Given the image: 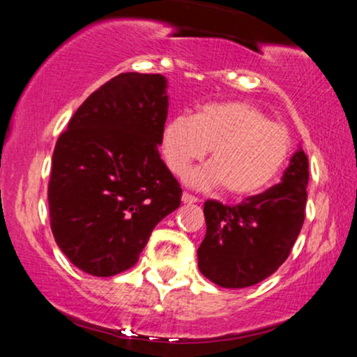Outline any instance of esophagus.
Instances as JSON below:
<instances>
[{"label":"esophagus","instance_id":"esophagus-1","mask_svg":"<svg viewBox=\"0 0 357 357\" xmlns=\"http://www.w3.org/2000/svg\"><path fill=\"white\" fill-rule=\"evenodd\" d=\"M183 202L188 203V204H191V203H198L199 199L196 198V196L190 195V192H183Z\"/></svg>","mask_w":357,"mask_h":357}]
</instances>
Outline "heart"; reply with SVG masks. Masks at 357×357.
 Here are the masks:
<instances>
[{
    "instance_id": "obj_1",
    "label": "heart",
    "mask_w": 357,
    "mask_h": 357,
    "mask_svg": "<svg viewBox=\"0 0 357 357\" xmlns=\"http://www.w3.org/2000/svg\"><path fill=\"white\" fill-rule=\"evenodd\" d=\"M167 167L181 176L211 149V159L188 174L191 186H227L233 196H252L272 184L292 151L289 130L248 102L206 104L195 116H176L162 130Z\"/></svg>"
}]
</instances>
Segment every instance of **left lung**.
I'll use <instances>...</instances> for the list:
<instances>
[{
	"instance_id": "1",
	"label": "left lung",
	"mask_w": 357,
	"mask_h": 357,
	"mask_svg": "<svg viewBox=\"0 0 357 357\" xmlns=\"http://www.w3.org/2000/svg\"><path fill=\"white\" fill-rule=\"evenodd\" d=\"M309 161L298 147L282 181L236 206L204 203L206 235L198 267L213 284L245 289L272 275L289 257L305 218Z\"/></svg>"
}]
</instances>
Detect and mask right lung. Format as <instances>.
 <instances>
[{"label":"right lung","instance_id":"add662e5","mask_svg":"<svg viewBox=\"0 0 357 357\" xmlns=\"http://www.w3.org/2000/svg\"><path fill=\"white\" fill-rule=\"evenodd\" d=\"M166 89L161 73H121L77 109L56 141L48 183L52 233L89 275L132 267L155 225L181 204L179 183L158 151Z\"/></svg>","mask_w":357,"mask_h":357}]
</instances>
